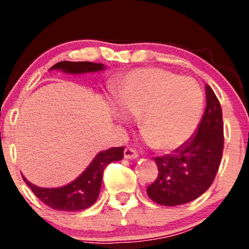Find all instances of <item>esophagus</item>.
<instances>
[{
	"label": "esophagus",
	"mask_w": 249,
	"mask_h": 249,
	"mask_svg": "<svg viewBox=\"0 0 249 249\" xmlns=\"http://www.w3.org/2000/svg\"><path fill=\"white\" fill-rule=\"evenodd\" d=\"M124 158L125 159H137V158H139V154H137L136 150L132 149V148H125Z\"/></svg>",
	"instance_id": "34e87169"
}]
</instances>
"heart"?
Masks as SVG:
<instances>
[{
	"mask_svg": "<svg viewBox=\"0 0 249 249\" xmlns=\"http://www.w3.org/2000/svg\"><path fill=\"white\" fill-rule=\"evenodd\" d=\"M114 115L122 123L140 115L145 141L164 153L184 145L196 130L203 108V92L190 77L158 67L129 72L117 88Z\"/></svg>",
	"mask_w": 249,
	"mask_h": 249,
	"instance_id": "1",
	"label": "heart"
}]
</instances>
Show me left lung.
<instances>
[{"label": "left lung", "instance_id": "left-lung-1", "mask_svg": "<svg viewBox=\"0 0 249 249\" xmlns=\"http://www.w3.org/2000/svg\"><path fill=\"white\" fill-rule=\"evenodd\" d=\"M224 147L222 107L206 85V109L195 136L173 154L154 158L158 177L147 188L159 205L178 206L201 196L217 175Z\"/></svg>", "mask_w": 249, "mask_h": 249}]
</instances>
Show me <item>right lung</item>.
<instances>
[{"label": "right lung", "mask_w": 249, "mask_h": 249, "mask_svg": "<svg viewBox=\"0 0 249 249\" xmlns=\"http://www.w3.org/2000/svg\"><path fill=\"white\" fill-rule=\"evenodd\" d=\"M102 64L89 61H61L50 67V70H60L65 73L80 74L102 71ZM124 157V147H114L100 152L92 159L89 166L69 184L60 188H41L30 183L22 176L25 183L31 188L34 194L49 207L57 211H82L89 208L97 200L101 189L102 176L107 165L112 161H119Z\"/></svg>", "instance_id": "1"}]
</instances>
